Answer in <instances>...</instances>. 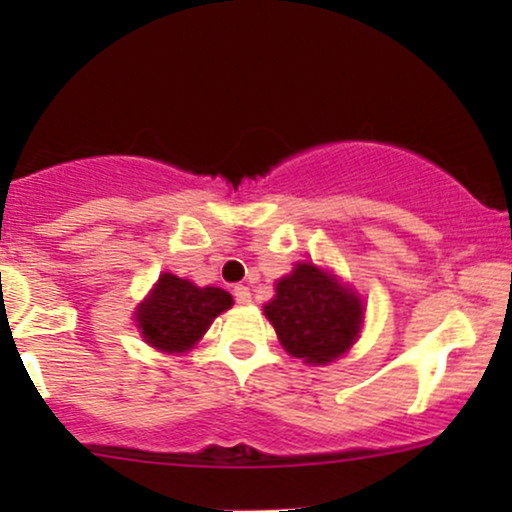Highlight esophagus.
<instances>
[{
	"label": "esophagus",
	"mask_w": 512,
	"mask_h": 512,
	"mask_svg": "<svg viewBox=\"0 0 512 512\" xmlns=\"http://www.w3.org/2000/svg\"><path fill=\"white\" fill-rule=\"evenodd\" d=\"M233 298H236V303H240V305L250 303V289H248V286L238 284L236 289H233Z\"/></svg>",
	"instance_id": "1"
}]
</instances>
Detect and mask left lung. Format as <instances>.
<instances>
[{
	"instance_id": "1",
	"label": "left lung",
	"mask_w": 512,
	"mask_h": 512,
	"mask_svg": "<svg viewBox=\"0 0 512 512\" xmlns=\"http://www.w3.org/2000/svg\"><path fill=\"white\" fill-rule=\"evenodd\" d=\"M279 342L291 356L308 363H330L354 344L363 322L361 298L322 272L303 262L276 284V296L264 305Z\"/></svg>"
}]
</instances>
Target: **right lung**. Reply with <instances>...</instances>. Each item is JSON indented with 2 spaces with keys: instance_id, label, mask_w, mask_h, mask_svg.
<instances>
[{
  "instance_id": "1",
  "label": "right lung",
  "mask_w": 512,
  "mask_h": 512,
  "mask_svg": "<svg viewBox=\"0 0 512 512\" xmlns=\"http://www.w3.org/2000/svg\"><path fill=\"white\" fill-rule=\"evenodd\" d=\"M233 305L231 293L163 274L151 296L137 308L144 339L161 351H187L207 332L216 315Z\"/></svg>"
}]
</instances>
